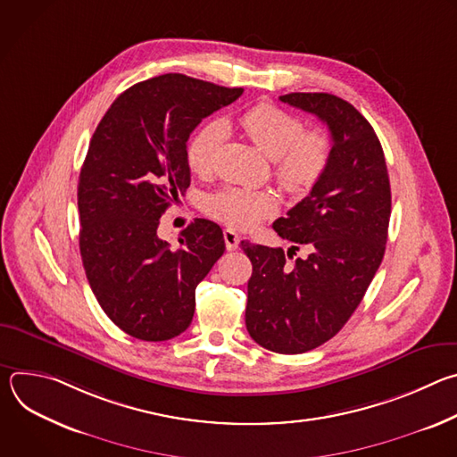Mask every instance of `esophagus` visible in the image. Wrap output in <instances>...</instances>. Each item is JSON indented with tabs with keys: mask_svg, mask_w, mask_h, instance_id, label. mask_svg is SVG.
I'll use <instances>...</instances> for the list:
<instances>
[{
	"mask_svg": "<svg viewBox=\"0 0 457 457\" xmlns=\"http://www.w3.org/2000/svg\"><path fill=\"white\" fill-rule=\"evenodd\" d=\"M224 242H226V249H228V251H233V249H237L238 244H240V235H238L235 229L228 228V229H224Z\"/></svg>",
	"mask_w": 457,
	"mask_h": 457,
	"instance_id": "34e87169",
	"label": "esophagus"
}]
</instances>
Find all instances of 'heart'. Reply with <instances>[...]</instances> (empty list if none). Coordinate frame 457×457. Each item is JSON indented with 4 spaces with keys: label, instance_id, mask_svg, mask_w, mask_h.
Listing matches in <instances>:
<instances>
[{
    "label": "heart",
    "instance_id": "obj_1",
    "mask_svg": "<svg viewBox=\"0 0 457 457\" xmlns=\"http://www.w3.org/2000/svg\"><path fill=\"white\" fill-rule=\"evenodd\" d=\"M238 120L253 145L273 159L275 177L289 193H307L328 171L333 154L329 136L320 129L303 132L302 120L289 112L260 103L245 110ZM224 136L222 120H210L193 134L186 148L191 171H212ZM275 210L277 199L268 191L224 187L206 201V212L233 228H253Z\"/></svg>",
    "mask_w": 457,
    "mask_h": 457
}]
</instances>
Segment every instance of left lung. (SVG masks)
I'll return each mask as SVG.
<instances>
[{"mask_svg":"<svg viewBox=\"0 0 457 457\" xmlns=\"http://www.w3.org/2000/svg\"><path fill=\"white\" fill-rule=\"evenodd\" d=\"M280 101L328 124L333 154L307 197L273 222L293 242L287 253L240 242L253 264L245 328L264 349L300 354L331 340L372 282L386 244L390 182L379 139L351 103L321 92ZM300 245L308 256L289 265Z\"/></svg>","mask_w":457,"mask_h":457,"instance_id":"8db88e82","label":"left lung"}]
</instances>
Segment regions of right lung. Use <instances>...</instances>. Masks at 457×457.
<instances>
[{
	"instance_id": "1",
	"label": "right lung",
	"mask_w": 457,
	"mask_h": 457,
	"mask_svg": "<svg viewBox=\"0 0 457 457\" xmlns=\"http://www.w3.org/2000/svg\"><path fill=\"white\" fill-rule=\"evenodd\" d=\"M242 92L164 74L124 90L96 128L78 186L79 249L99 305L129 337L184 333L195 289L226 249L220 226L206 219L182 229L175 249L157 228L189 186V134Z\"/></svg>"
}]
</instances>
